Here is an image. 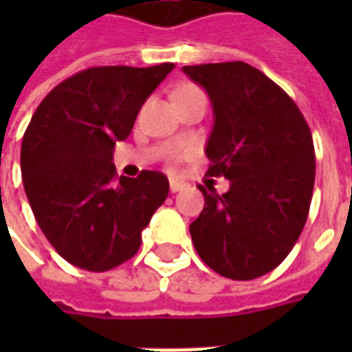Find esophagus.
<instances>
[{
	"instance_id": "obj_1",
	"label": "esophagus",
	"mask_w": 352,
	"mask_h": 352,
	"mask_svg": "<svg viewBox=\"0 0 352 352\" xmlns=\"http://www.w3.org/2000/svg\"><path fill=\"white\" fill-rule=\"evenodd\" d=\"M182 186L184 184L180 182V180H174V178H172V180H170V192H172V194H174V192H180Z\"/></svg>"
}]
</instances>
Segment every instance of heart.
Wrapping results in <instances>:
<instances>
[{
    "label": "heart",
    "mask_w": 352,
    "mask_h": 352,
    "mask_svg": "<svg viewBox=\"0 0 352 352\" xmlns=\"http://www.w3.org/2000/svg\"><path fill=\"white\" fill-rule=\"evenodd\" d=\"M192 94H204V91L197 88V86H182V88L176 89L174 98H182V96H192Z\"/></svg>",
    "instance_id": "heart-1"
}]
</instances>
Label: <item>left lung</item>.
Instances as JSON below:
<instances>
[{"instance_id": "8db88e82", "label": "left lung", "mask_w": 352, "mask_h": 352, "mask_svg": "<svg viewBox=\"0 0 352 352\" xmlns=\"http://www.w3.org/2000/svg\"><path fill=\"white\" fill-rule=\"evenodd\" d=\"M182 70L213 105L208 176L231 182L221 196L199 186L206 204L190 225L194 247L221 276H263L290 254L309 213L316 182L309 125L290 96L247 62Z\"/></svg>"}]
</instances>
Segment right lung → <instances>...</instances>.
Listing matches in <instances>:
<instances>
[{"mask_svg":"<svg viewBox=\"0 0 352 352\" xmlns=\"http://www.w3.org/2000/svg\"><path fill=\"white\" fill-rule=\"evenodd\" d=\"M172 68H86L50 89L31 117L21 144L25 194L48 243L78 268L105 272L133 258L168 196L162 172L117 180L111 160Z\"/></svg>","mask_w":352,"mask_h":352,"instance_id":"obj_1","label":"right lung"}]
</instances>
